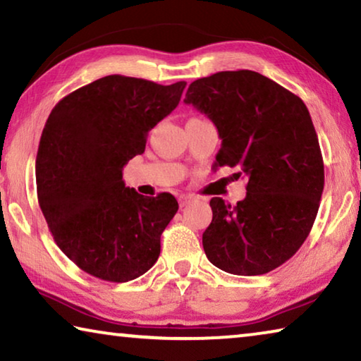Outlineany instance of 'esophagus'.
<instances>
[{"label":"esophagus","instance_id":"obj_1","mask_svg":"<svg viewBox=\"0 0 361 361\" xmlns=\"http://www.w3.org/2000/svg\"><path fill=\"white\" fill-rule=\"evenodd\" d=\"M194 200V197L191 194H181L178 197V204H180V209H185L186 205H189Z\"/></svg>","mask_w":361,"mask_h":361}]
</instances>
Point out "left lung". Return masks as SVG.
I'll list each match as a JSON object with an SVG mask.
<instances>
[{
  "label": "left lung",
  "instance_id": "obj_1",
  "mask_svg": "<svg viewBox=\"0 0 361 361\" xmlns=\"http://www.w3.org/2000/svg\"><path fill=\"white\" fill-rule=\"evenodd\" d=\"M185 103L209 116L221 148L215 167H237L247 195L237 205L213 197L202 234L213 266L261 276L295 255L312 229L325 185L309 109L298 95L256 71H219L189 84Z\"/></svg>",
  "mask_w": 361,
  "mask_h": 361
}]
</instances>
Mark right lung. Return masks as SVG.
<instances>
[{"label": "right lung", "mask_w": 361, "mask_h": 361, "mask_svg": "<svg viewBox=\"0 0 361 361\" xmlns=\"http://www.w3.org/2000/svg\"><path fill=\"white\" fill-rule=\"evenodd\" d=\"M185 87L109 75L49 114L36 156L38 202L59 248L90 276L129 282L157 261L178 202L127 188L122 167L145 152L148 132L178 106Z\"/></svg>", "instance_id": "1"}]
</instances>
